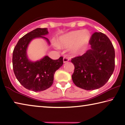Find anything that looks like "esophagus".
Wrapping results in <instances>:
<instances>
[{
  "label": "esophagus",
  "instance_id": "34e87169",
  "mask_svg": "<svg viewBox=\"0 0 125 125\" xmlns=\"http://www.w3.org/2000/svg\"><path fill=\"white\" fill-rule=\"evenodd\" d=\"M63 63H66V62H68V61H69V59L68 58L65 57H64L63 58Z\"/></svg>",
  "mask_w": 125,
  "mask_h": 125
}]
</instances>
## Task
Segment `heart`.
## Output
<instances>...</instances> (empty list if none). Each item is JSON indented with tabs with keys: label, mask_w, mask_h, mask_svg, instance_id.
<instances>
[{
	"label": "heart",
	"mask_w": 125,
	"mask_h": 125,
	"mask_svg": "<svg viewBox=\"0 0 125 125\" xmlns=\"http://www.w3.org/2000/svg\"><path fill=\"white\" fill-rule=\"evenodd\" d=\"M90 39V33L87 30L71 31L58 38V45L63 48L71 47V53L78 56L83 53Z\"/></svg>",
	"instance_id": "obj_1"
}]
</instances>
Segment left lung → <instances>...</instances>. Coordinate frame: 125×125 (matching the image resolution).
Returning <instances> with one entry per match:
<instances>
[{"label": "left lung", "instance_id": "left-lung-1", "mask_svg": "<svg viewBox=\"0 0 125 125\" xmlns=\"http://www.w3.org/2000/svg\"><path fill=\"white\" fill-rule=\"evenodd\" d=\"M89 44L90 49L71 61L74 65L72 75L73 83L86 90L102 87L111 77L115 68V50L107 36L95 32Z\"/></svg>", "mask_w": 125, "mask_h": 125}]
</instances>
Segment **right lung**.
I'll use <instances>...</instances> for the list:
<instances>
[{"instance_id":"1","label":"right lung","mask_w":125,"mask_h":125,"mask_svg":"<svg viewBox=\"0 0 125 125\" xmlns=\"http://www.w3.org/2000/svg\"><path fill=\"white\" fill-rule=\"evenodd\" d=\"M48 34L47 28L33 30L19 40L12 53V66L17 79L24 87L35 92L49 88L53 83L55 72L63 64L62 57L53 60L45 56L40 60L32 61L27 56V48L33 39L41 38L50 45L45 37Z\"/></svg>"}]
</instances>
